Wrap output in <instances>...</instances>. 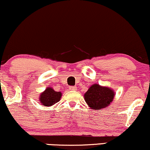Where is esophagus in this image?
I'll use <instances>...</instances> for the list:
<instances>
[{
    "mask_svg": "<svg viewBox=\"0 0 150 150\" xmlns=\"http://www.w3.org/2000/svg\"><path fill=\"white\" fill-rule=\"evenodd\" d=\"M69 89L71 91H75L77 89L76 86H69Z\"/></svg>",
    "mask_w": 150,
    "mask_h": 150,
    "instance_id": "obj_1",
    "label": "esophagus"
}]
</instances>
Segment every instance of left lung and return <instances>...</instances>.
Returning a JSON list of instances; mask_svg holds the SVG:
<instances>
[{
    "label": "left lung",
    "mask_w": 150,
    "mask_h": 150,
    "mask_svg": "<svg viewBox=\"0 0 150 150\" xmlns=\"http://www.w3.org/2000/svg\"><path fill=\"white\" fill-rule=\"evenodd\" d=\"M114 95V92L111 88L93 84L84 94V100L89 107L99 110L110 105L113 101Z\"/></svg>",
    "instance_id": "obj_1"
}]
</instances>
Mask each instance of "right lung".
Returning a JSON list of instances; mask_svg holds the SVG:
<instances>
[{
    "mask_svg": "<svg viewBox=\"0 0 150 150\" xmlns=\"http://www.w3.org/2000/svg\"><path fill=\"white\" fill-rule=\"evenodd\" d=\"M62 97L61 92L54 91L52 88H47L40 95V102L41 105L50 107L58 102Z\"/></svg>",
    "mask_w": 150,
    "mask_h": 150,
    "instance_id": "obj_1",
    "label": "right lung"
}]
</instances>
